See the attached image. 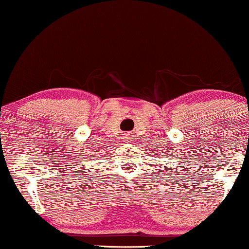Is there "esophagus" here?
<instances>
[{"instance_id":"34e87169","label":"esophagus","mask_w":249,"mask_h":249,"mask_svg":"<svg viewBox=\"0 0 249 249\" xmlns=\"http://www.w3.org/2000/svg\"><path fill=\"white\" fill-rule=\"evenodd\" d=\"M125 141H127V142H131V136L127 135V137H125Z\"/></svg>"}]
</instances>
